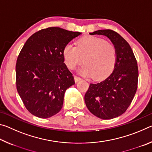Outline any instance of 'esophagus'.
Segmentation results:
<instances>
[{
  "label": "esophagus",
  "mask_w": 152,
  "mask_h": 152,
  "mask_svg": "<svg viewBox=\"0 0 152 152\" xmlns=\"http://www.w3.org/2000/svg\"><path fill=\"white\" fill-rule=\"evenodd\" d=\"M81 79H82V78H80V77H78V76H74V80H75V82H76L80 81V80Z\"/></svg>",
  "instance_id": "34e87169"
}]
</instances>
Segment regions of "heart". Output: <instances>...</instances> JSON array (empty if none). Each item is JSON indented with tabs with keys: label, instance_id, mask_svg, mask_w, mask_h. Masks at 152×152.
<instances>
[{
	"label": "heart",
	"instance_id": "1",
	"mask_svg": "<svg viewBox=\"0 0 152 152\" xmlns=\"http://www.w3.org/2000/svg\"><path fill=\"white\" fill-rule=\"evenodd\" d=\"M64 62L68 68L74 70L82 62L85 64L78 70L82 75L102 80L114 70L117 60L116 48L101 38L86 36L77 42L75 47L67 44L64 48Z\"/></svg>",
	"mask_w": 152,
	"mask_h": 152
}]
</instances>
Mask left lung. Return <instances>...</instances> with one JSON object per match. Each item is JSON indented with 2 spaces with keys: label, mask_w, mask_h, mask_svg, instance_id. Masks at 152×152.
<instances>
[{
  "label": "left lung",
  "mask_w": 152,
  "mask_h": 152,
  "mask_svg": "<svg viewBox=\"0 0 152 152\" xmlns=\"http://www.w3.org/2000/svg\"><path fill=\"white\" fill-rule=\"evenodd\" d=\"M90 35L106 36L116 48L117 60L113 72L103 81L91 84L84 96L90 112L102 119H111L124 113L137 88L138 67L132 48L119 33L98 30Z\"/></svg>",
  "instance_id": "left-lung-1"
}]
</instances>
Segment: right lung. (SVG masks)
<instances>
[{
    "label": "right lung",
    "instance_id": "add662e5",
    "mask_svg": "<svg viewBox=\"0 0 152 152\" xmlns=\"http://www.w3.org/2000/svg\"><path fill=\"white\" fill-rule=\"evenodd\" d=\"M81 35L60 27L35 33L17 58V89L26 109L39 118H49L61 109L65 92L75 84L64 63L63 50Z\"/></svg>",
    "mask_w": 152,
    "mask_h": 152
}]
</instances>
